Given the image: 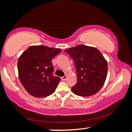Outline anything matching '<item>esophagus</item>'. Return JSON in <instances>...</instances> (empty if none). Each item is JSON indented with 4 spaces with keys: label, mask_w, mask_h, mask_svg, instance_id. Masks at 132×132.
Masks as SVG:
<instances>
[{
    "label": "esophagus",
    "mask_w": 132,
    "mask_h": 132,
    "mask_svg": "<svg viewBox=\"0 0 132 132\" xmlns=\"http://www.w3.org/2000/svg\"><path fill=\"white\" fill-rule=\"evenodd\" d=\"M66 79H67V76L66 75H64V76L61 77V79L63 80V81H64V80H66Z\"/></svg>",
    "instance_id": "esophagus-1"
}]
</instances>
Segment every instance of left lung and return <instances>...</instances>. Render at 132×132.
I'll list each match as a JSON object with an SVG mask.
<instances>
[{
    "label": "left lung",
    "mask_w": 132,
    "mask_h": 132,
    "mask_svg": "<svg viewBox=\"0 0 132 132\" xmlns=\"http://www.w3.org/2000/svg\"><path fill=\"white\" fill-rule=\"evenodd\" d=\"M75 61L77 83L71 90L76 95L89 97L95 94L104 86L108 63L100 51L94 47L79 45L66 50Z\"/></svg>",
    "instance_id": "1"
}]
</instances>
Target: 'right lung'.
<instances>
[{"mask_svg": "<svg viewBox=\"0 0 132 132\" xmlns=\"http://www.w3.org/2000/svg\"><path fill=\"white\" fill-rule=\"evenodd\" d=\"M61 52L60 48L31 46L19 57V78L29 94L36 98H44L55 92L61 79L52 75L51 61Z\"/></svg>", "mask_w": 132, "mask_h": 132, "instance_id": "obj_1", "label": "right lung"}]
</instances>
